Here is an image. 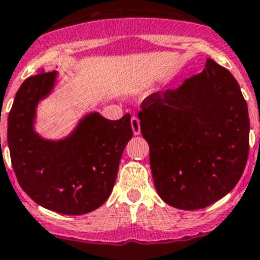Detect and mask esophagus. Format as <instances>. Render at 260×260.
Masks as SVG:
<instances>
[{"label":"esophagus","instance_id":"1","mask_svg":"<svg viewBox=\"0 0 260 260\" xmlns=\"http://www.w3.org/2000/svg\"><path fill=\"white\" fill-rule=\"evenodd\" d=\"M130 123H132V128H133V133H134V135L141 134V123H139L138 118L132 117V121H130Z\"/></svg>","mask_w":260,"mask_h":260}]
</instances>
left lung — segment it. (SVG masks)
I'll list each match as a JSON object with an SVG mask.
<instances>
[{
	"mask_svg": "<svg viewBox=\"0 0 260 260\" xmlns=\"http://www.w3.org/2000/svg\"><path fill=\"white\" fill-rule=\"evenodd\" d=\"M141 107L154 184L167 205L205 209L235 187L247 162L250 119L227 69L207 59L202 73L151 94Z\"/></svg>",
	"mask_w": 260,
	"mask_h": 260,
	"instance_id": "obj_1",
	"label": "left lung"
}]
</instances>
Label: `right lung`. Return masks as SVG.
Masks as SVG:
<instances>
[{"instance_id": "add662e5", "label": "right lung", "mask_w": 260, "mask_h": 260, "mask_svg": "<svg viewBox=\"0 0 260 260\" xmlns=\"http://www.w3.org/2000/svg\"><path fill=\"white\" fill-rule=\"evenodd\" d=\"M55 77L57 72L31 76L17 91L8 118L10 159L19 186L34 202L59 214L82 215L111 194L133 137L130 114L110 121L91 113L65 139L41 138L33 127L36 107L51 91Z\"/></svg>"}]
</instances>
